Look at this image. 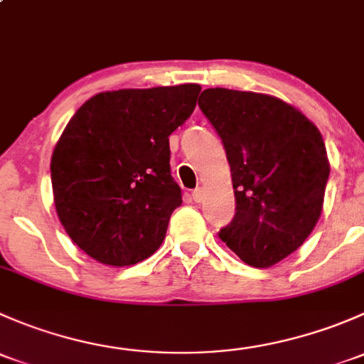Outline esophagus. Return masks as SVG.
<instances>
[{"label":"esophagus","mask_w":364,"mask_h":364,"mask_svg":"<svg viewBox=\"0 0 364 364\" xmlns=\"http://www.w3.org/2000/svg\"><path fill=\"white\" fill-rule=\"evenodd\" d=\"M192 197H193V200H196V203H203V200H204V190L203 188H196L192 192Z\"/></svg>","instance_id":"34e87169"}]
</instances>
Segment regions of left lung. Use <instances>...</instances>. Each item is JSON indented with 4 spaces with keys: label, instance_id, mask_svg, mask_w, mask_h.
<instances>
[{
    "label": "left lung",
    "instance_id": "8db88e82",
    "mask_svg": "<svg viewBox=\"0 0 364 364\" xmlns=\"http://www.w3.org/2000/svg\"><path fill=\"white\" fill-rule=\"evenodd\" d=\"M199 107L222 139L236 196L220 240L248 266H274L321 218L331 171L321 132L291 104L253 91L209 87Z\"/></svg>",
    "mask_w": 364,
    "mask_h": 364
}]
</instances>
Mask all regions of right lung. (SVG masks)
Wrapping results in <instances>:
<instances>
[{
    "instance_id": "obj_1",
    "label": "right lung",
    "mask_w": 364,
    "mask_h": 364,
    "mask_svg": "<svg viewBox=\"0 0 364 364\" xmlns=\"http://www.w3.org/2000/svg\"><path fill=\"white\" fill-rule=\"evenodd\" d=\"M199 84L105 91L68 121L50 159L56 213L70 240L105 266L160 248L181 188L168 135L196 109Z\"/></svg>"
}]
</instances>
